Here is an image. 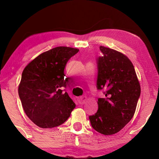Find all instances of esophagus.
<instances>
[{
  "label": "esophagus",
  "instance_id": "obj_1",
  "mask_svg": "<svg viewBox=\"0 0 159 159\" xmlns=\"http://www.w3.org/2000/svg\"><path fill=\"white\" fill-rule=\"evenodd\" d=\"M78 101H79L80 103L83 104L85 103V101H87V96H84V95H83V96H80L79 98H78Z\"/></svg>",
  "mask_w": 159,
  "mask_h": 159
}]
</instances>
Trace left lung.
Returning a JSON list of instances; mask_svg holds the SVG:
<instances>
[{"label":"left lung","mask_w":159,"mask_h":159,"mask_svg":"<svg viewBox=\"0 0 159 159\" xmlns=\"http://www.w3.org/2000/svg\"><path fill=\"white\" fill-rule=\"evenodd\" d=\"M103 53L98 58V90L105 89V98L98 99V109L89 116L95 131L105 135L122 129L135 112L140 85L134 66L121 52L100 46Z\"/></svg>","instance_id":"8db88e82"}]
</instances>
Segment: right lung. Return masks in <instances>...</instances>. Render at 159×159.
Here are the masks:
<instances>
[{
	"instance_id": "obj_1",
	"label": "right lung",
	"mask_w": 159,
	"mask_h": 159,
	"mask_svg": "<svg viewBox=\"0 0 159 159\" xmlns=\"http://www.w3.org/2000/svg\"><path fill=\"white\" fill-rule=\"evenodd\" d=\"M79 49L59 46L41 53L24 69L18 92L25 114L41 128H53L66 121L75 103L63 91L64 69Z\"/></svg>"
}]
</instances>
